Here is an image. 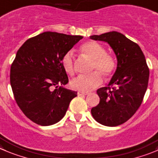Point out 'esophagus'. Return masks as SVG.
Here are the masks:
<instances>
[{
  "label": "esophagus",
  "mask_w": 158,
  "mask_h": 158,
  "mask_svg": "<svg viewBox=\"0 0 158 158\" xmlns=\"http://www.w3.org/2000/svg\"><path fill=\"white\" fill-rule=\"evenodd\" d=\"M78 96H82V95H88L89 94V93L87 92H82V91H79V92L77 93Z\"/></svg>",
  "instance_id": "34e87169"
}]
</instances>
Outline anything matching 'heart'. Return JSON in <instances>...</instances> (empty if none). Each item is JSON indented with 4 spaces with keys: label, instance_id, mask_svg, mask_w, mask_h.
<instances>
[{
    "label": "heart",
    "instance_id": "1",
    "mask_svg": "<svg viewBox=\"0 0 158 158\" xmlns=\"http://www.w3.org/2000/svg\"><path fill=\"white\" fill-rule=\"evenodd\" d=\"M80 51L92 61L90 64L92 72L74 79L71 81L70 86L76 90L89 92L102 83L101 75L107 78L112 76L115 70V61L110 54L105 53L102 45L95 41H89L81 45ZM61 64L67 74L74 75V56L72 51H68L63 55Z\"/></svg>",
    "mask_w": 158,
    "mask_h": 158
}]
</instances>
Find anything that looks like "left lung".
Segmentation results:
<instances>
[{
  "mask_svg": "<svg viewBox=\"0 0 158 158\" xmlns=\"http://www.w3.org/2000/svg\"><path fill=\"white\" fill-rule=\"evenodd\" d=\"M89 37L107 42L118 61L107 86L97 89L100 103L91 109V114L101 125L119 126L129 120L142 104L150 74L145 56L138 44L120 32L112 31Z\"/></svg>",
  "mask_w": 158,
  "mask_h": 158,
  "instance_id": "obj_1",
  "label": "left lung"
}]
</instances>
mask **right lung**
<instances>
[{
    "label": "right lung",
    "instance_id": "1",
    "mask_svg": "<svg viewBox=\"0 0 158 158\" xmlns=\"http://www.w3.org/2000/svg\"><path fill=\"white\" fill-rule=\"evenodd\" d=\"M82 36L44 32L22 45L11 66L10 82L25 115L43 126L62 119L77 92L65 89L69 78L61 64Z\"/></svg>",
    "mask_w": 158,
    "mask_h": 158
}]
</instances>
